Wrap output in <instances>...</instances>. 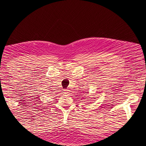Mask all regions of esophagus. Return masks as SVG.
<instances>
[{
	"label": "esophagus",
	"mask_w": 146,
	"mask_h": 146,
	"mask_svg": "<svg viewBox=\"0 0 146 146\" xmlns=\"http://www.w3.org/2000/svg\"><path fill=\"white\" fill-rule=\"evenodd\" d=\"M64 93L65 94H68V92H69V90H64Z\"/></svg>",
	"instance_id": "34e87169"
}]
</instances>
